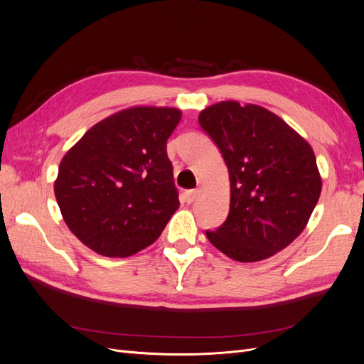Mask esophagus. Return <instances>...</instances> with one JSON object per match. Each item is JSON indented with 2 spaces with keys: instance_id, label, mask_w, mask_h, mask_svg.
I'll list each match as a JSON object with an SVG mask.
<instances>
[{
  "instance_id": "34e87169",
  "label": "esophagus",
  "mask_w": 364,
  "mask_h": 364,
  "mask_svg": "<svg viewBox=\"0 0 364 364\" xmlns=\"http://www.w3.org/2000/svg\"><path fill=\"white\" fill-rule=\"evenodd\" d=\"M197 196H199V191H197V190L185 191V194H183V197H185V202H186V203H193V202H196Z\"/></svg>"
}]
</instances>
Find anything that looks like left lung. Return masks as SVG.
<instances>
[{
    "instance_id": "left-lung-1",
    "label": "left lung",
    "mask_w": 364,
    "mask_h": 364,
    "mask_svg": "<svg viewBox=\"0 0 364 364\" xmlns=\"http://www.w3.org/2000/svg\"><path fill=\"white\" fill-rule=\"evenodd\" d=\"M228 165L229 214L206 237L241 262L266 259L287 247L308 223L322 190L308 142L255 105L220 102L199 115Z\"/></svg>"
}]
</instances>
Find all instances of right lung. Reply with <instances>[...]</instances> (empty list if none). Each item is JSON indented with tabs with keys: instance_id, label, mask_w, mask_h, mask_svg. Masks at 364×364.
<instances>
[{
	"instance_id": "1",
	"label": "right lung",
	"mask_w": 364,
	"mask_h": 364,
	"mask_svg": "<svg viewBox=\"0 0 364 364\" xmlns=\"http://www.w3.org/2000/svg\"><path fill=\"white\" fill-rule=\"evenodd\" d=\"M174 107L124 109L91 127L59 165L54 194L65 223L105 257L155 243L179 208L167 139Z\"/></svg>"
}]
</instances>
